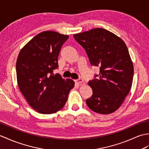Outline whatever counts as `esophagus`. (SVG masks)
<instances>
[{"label": "esophagus", "instance_id": "1", "mask_svg": "<svg viewBox=\"0 0 149 149\" xmlns=\"http://www.w3.org/2000/svg\"><path fill=\"white\" fill-rule=\"evenodd\" d=\"M74 81H75V83H77V84H82V83L84 82L83 81V80L82 79H76V80H74Z\"/></svg>", "mask_w": 149, "mask_h": 149}]
</instances>
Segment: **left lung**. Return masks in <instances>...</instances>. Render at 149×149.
Masks as SVG:
<instances>
[{"label":"left lung","mask_w":149,"mask_h":149,"mask_svg":"<svg viewBox=\"0 0 149 149\" xmlns=\"http://www.w3.org/2000/svg\"><path fill=\"white\" fill-rule=\"evenodd\" d=\"M74 37L84 48L91 64L100 67L99 75H96L98 77L88 82L93 93L86 104L96 113L114 112L128 95L133 82V64L125 42L102 28L74 34Z\"/></svg>","instance_id":"left-lung-1"}]
</instances>
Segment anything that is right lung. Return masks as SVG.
<instances>
[{"instance_id": "right-lung-1", "label": "right lung", "mask_w": 149, "mask_h": 149, "mask_svg": "<svg viewBox=\"0 0 149 149\" xmlns=\"http://www.w3.org/2000/svg\"><path fill=\"white\" fill-rule=\"evenodd\" d=\"M68 36L54 31L37 34L20 50L16 61L17 82L20 91L37 112L51 114L60 110L74 87L70 79H65L53 70Z\"/></svg>"}]
</instances>
